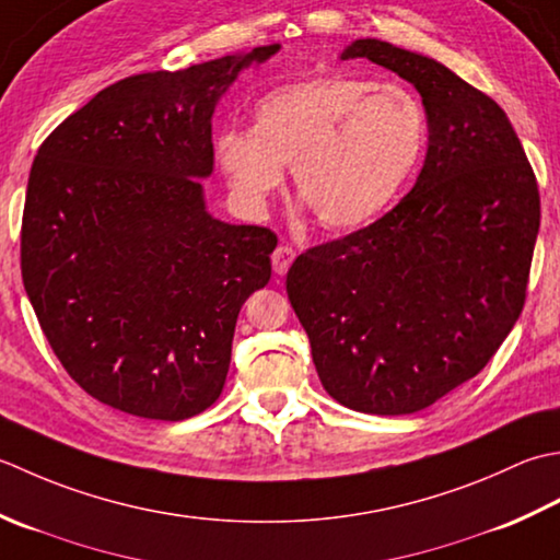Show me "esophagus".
I'll return each mask as SVG.
<instances>
[{
  "label": "esophagus",
  "mask_w": 560,
  "mask_h": 560,
  "mask_svg": "<svg viewBox=\"0 0 560 560\" xmlns=\"http://www.w3.org/2000/svg\"><path fill=\"white\" fill-rule=\"evenodd\" d=\"M294 258H296V250L292 246H278L272 250V270H276L278 276H284L288 268L294 264Z\"/></svg>",
  "instance_id": "esophagus-1"
}]
</instances>
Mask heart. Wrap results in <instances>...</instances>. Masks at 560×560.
Returning <instances> with one entry per match:
<instances>
[{
	"label": "heart",
	"mask_w": 560,
	"mask_h": 560,
	"mask_svg": "<svg viewBox=\"0 0 560 560\" xmlns=\"http://www.w3.org/2000/svg\"><path fill=\"white\" fill-rule=\"evenodd\" d=\"M428 144L423 101L401 84L322 74L260 96L250 130H224L217 164L236 200L264 212L292 166L294 190L326 230H358L389 210Z\"/></svg>",
	"instance_id": "b5f03b06"
}]
</instances>
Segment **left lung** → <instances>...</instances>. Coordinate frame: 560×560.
Segmentation results:
<instances>
[{"instance_id":"1","label":"left lung","mask_w":560,"mask_h":560,"mask_svg":"<svg viewBox=\"0 0 560 560\" xmlns=\"http://www.w3.org/2000/svg\"><path fill=\"white\" fill-rule=\"evenodd\" d=\"M355 57L418 89L425 164L394 210L296 256L288 296L324 389L360 413L406 416L481 372L515 326L539 186L505 110L483 91L376 38L340 52Z\"/></svg>"}]
</instances>
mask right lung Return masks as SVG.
Listing matches in <instances>:
<instances>
[{
    "label": "right lung",
    "instance_id": "obj_1",
    "mask_svg": "<svg viewBox=\"0 0 560 560\" xmlns=\"http://www.w3.org/2000/svg\"><path fill=\"white\" fill-rule=\"evenodd\" d=\"M280 43L106 86L33 159L21 276L45 338L96 401L152 420L210 408L278 236L205 210L212 113Z\"/></svg>",
    "mask_w": 560,
    "mask_h": 560
}]
</instances>
